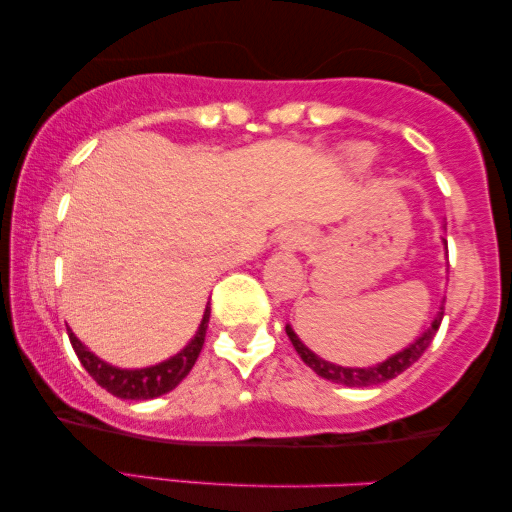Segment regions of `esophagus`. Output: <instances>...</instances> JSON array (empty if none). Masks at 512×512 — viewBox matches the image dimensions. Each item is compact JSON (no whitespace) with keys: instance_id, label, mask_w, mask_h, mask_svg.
Masks as SVG:
<instances>
[{"instance_id":"esophagus-1","label":"esophagus","mask_w":512,"mask_h":512,"mask_svg":"<svg viewBox=\"0 0 512 512\" xmlns=\"http://www.w3.org/2000/svg\"><path fill=\"white\" fill-rule=\"evenodd\" d=\"M303 243L305 233L298 231V228H286V231H281V248L284 250H301Z\"/></svg>"}]
</instances>
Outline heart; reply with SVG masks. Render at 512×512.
I'll return each mask as SVG.
<instances>
[{
	"label": "heart",
	"mask_w": 512,
	"mask_h": 512,
	"mask_svg": "<svg viewBox=\"0 0 512 512\" xmlns=\"http://www.w3.org/2000/svg\"><path fill=\"white\" fill-rule=\"evenodd\" d=\"M368 161H370V151L366 146H356V149L351 151V163H354V166H366Z\"/></svg>",
	"instance_id": "obj_1"
}]
</instances>
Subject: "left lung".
Masks as SVG:
<instances>
[{
    "instance_id": "obj_1",
    "label": "left lung",
    "mask_w": 512,
    "mask_h": 512,
    "mask_svg": "<svg viewBox=\"0 0 512 512\" xmlns=\"http://www.w3.org/2000/svg\"><path fill=\"white\" fill-rule=\"evenodd\" d=\"M440 320H443V308H440V313L436 320L431 322V327L421 334L419 339H416L414 344L407 346L404 351H399L392 358H387V361L380 363V366H373V368H342V366H334V363H327L322 361L320 356H315L313 351L305 346L301 339L296 337V332L291 330V327H286V334H289L293 349L298 351V356L303 358L305 366H310L315 370L320 378L330 380V383H337V385H346V387H370V385H380V383H387V380L397 378L399 373H404L409 366H414L416 361H419L421 356H424V351L431 346L433 337H436L438 327H440Z\"/></svg>"
}]
</instances>
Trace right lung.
Instances as JSON below:
<instances>
[{
    "label": "right lung",
    "instance_id": "right-lung-1",
    "mask_svg": "<svg viewBox=\"0 0 512 512\" xmlns=\"http://www.w3.org/2000/svg\"><path fill=\"white\" fill-rule=\"evenodd\" d=\"M207 325H209V308L202 317V325L195 334L190 344L180 351L178 356L168 358V361L158 363V366L142 368V370H120L103 363L101 358L93 356L79 339L69 332V342H72L76 356H79L81 366L88 370L93 380L103 387L110 395L120 399H154L166 395L173 387L180 385V380L190 373L195 361L199 358V351L204 346V337H207Z\"/></svg>",
    "mask_w": 512,
    "mask_h": 512
}]
</instances>
